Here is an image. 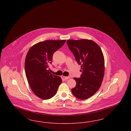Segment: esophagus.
I'll list each match as a JSON object with an SVG mask.
<instances>
[{
  "instance_id": "34e87169",
  "label": "esophagus",
  "mask_w": 131,
  "mask_h": 131,
  "mask_svg": "<svg viewBox=\"0 0 131 131\" xmlns=\"http://www.w3.org/2000/svg\"><path fill=\"white\" fill-rule=\"evenodd\" d=\"M63 78H64V79H65V80H67L70 79V77H63Z\"/></svg>"
}]
</instances>
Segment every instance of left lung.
Here are the masks:
<instances>
[{
  "mask_svg": "<svg viewBox=\"0 0 131 131\" xmlns=\"http://www.w3.org/2000/svg\"><path fill=\"white\" fill-rule=\"evenodd\" d=\"M67 43L82 69L81 78H74L77 84L72 89V93L79 99H87L99 90L103 80L105 59L103 52L98 45L91 40L71 39Z\"/></svg>",
  "mask_w": 131,
  "mask_h": 131,
  "instance_id": "8db88e82",
  "label": "left lung"
}]
</instances>
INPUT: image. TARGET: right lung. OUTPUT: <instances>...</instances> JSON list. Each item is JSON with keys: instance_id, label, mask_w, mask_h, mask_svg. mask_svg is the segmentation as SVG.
Instances as JSON below:
<instances>
[{"instance_id": "1", "label": "right lung", "mask_w": 131, "mask_h": 131, "mask_svg": "<svg viewBox=\"0 0 131 131\" xmlns=\"http://www.w3.org/2000/svg\"><path fill=\"white\" fill-rule=\"evenodd\" d=\"M66 42L46 40L34 45L29 49L25 60V72L29 85L39 98L48 100L53 97L62 82L59 76L50 73L47 68L51 64L54 52Z\"/></svg>"}]
</instances>
